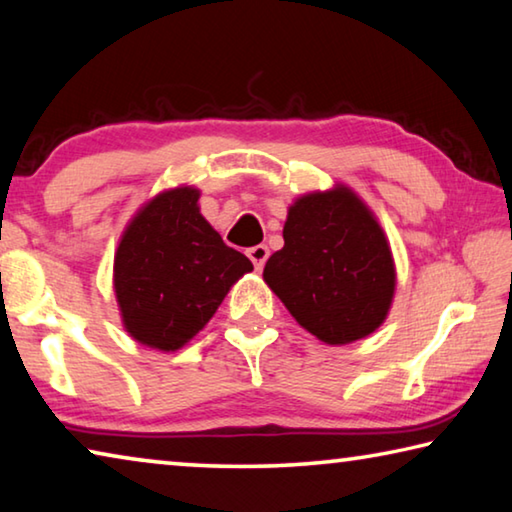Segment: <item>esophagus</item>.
I'll return each instance as SVG.
<instances>
[{
  "mask_svg": "<svg viewBox=\"0 0 512 512\" xmlns=\"http://www.w3.org/2000/svg\"><path fill=\"white\" fill-rule=\"evenodd\" d=\"M248 257H250V262L255 264L257 271H262L264 264H266V259H268V248L264 244L248 248Z\"/></svg>",
  "mask_w": 512,
  "mask_h": 512,
  "instance_id": "34e87169",
  "label": "esophagus"
}]
</instances>
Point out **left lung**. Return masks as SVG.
Listing matches in <instances>:
<instances>
[{
	"instance_id": "obj_1",
	"label": "left lung",
	"mask_w": 512,
	"mask_h": 512,
	"mask_svg": "<svg viewBox=\"0 0 512 512\" xmlns=\"http://www.w3.org/2000/svg\"><path fill=\"white\" fill-rule=\"evenodd\" d=\"M284 246L264 266V282L289 314L327 345L366 339L395 296V262L377 216L348 185L293 201Z\"/></svg>"
}]
</instances>
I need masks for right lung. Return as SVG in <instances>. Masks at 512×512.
Masks as SVG:
<instances>
[{
  "instance_id": "right-lung-1",
  "label": "right lung",
  "mask_w": 512,
  "mask_h": 512,
  "mask_svg": "<svg viewBox=\"0 0 512 512\" xmlns=\"http://www.w3.org/2000/svg\"><path fill=\"white\" fill-rule=\"evenodd\" d=\"M192 185L164 189L128 221L112 284L124 329L137 343L176 352L210 323L253 264L223 244L198 207Z\"/></svg>"
}]
</instances>
